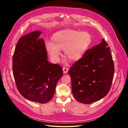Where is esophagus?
Returning a JSON list of instances; mask_svg holds the SVG:
<instances>
[{"label": "esophagus", "mask_w": 128, "mask_h": 128, "mask_svg": "<svg viewBox=\"0 0 128 128\" xmlns=\"http://www.w3.org/2000/svg\"><path fill=\"white\" fill-rule=\"evenodd\" d=\"M63 71L64 73H66L68 71V69L66 67H63Z\"/></svg>", "instance_id": "1"}]
</instances>
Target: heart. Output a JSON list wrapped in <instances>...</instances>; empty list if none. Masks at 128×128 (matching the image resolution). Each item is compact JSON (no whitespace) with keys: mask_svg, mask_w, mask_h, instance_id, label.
Masks as SVG:
<instances>
[{"mask_svg":"<svg viewBox=\"0 0 128 128\" xmlns=\"http://www.w3.org/2000/svg\"><path fill=\"white\" fill-rule=\"evenodd\" d=\"M52 42H47L46 49L51 60L54 63L59 60L60 50L70 60L76 62L84 55L92 42V36L85 31L64 30L57 32L52 37Z\"/></svg>","mask_w":128,"mask_h":128,"instance_id":"heart-1","label":"heart"}]
</instances>
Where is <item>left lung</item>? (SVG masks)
<instances>
[{
	"label": "left lung",
	"instance_id": "1",
	"mask_svg": "<svg viewBox=\"0 0 128 128\" xmlns=\"http://www.w3.org/2000/svg\"><path fill=\"white\" fill-rule=\"evenodd\" d=\"M72 92L80 102L89 104L104 97L110 91L114 74L112 54L102 39L100 44L88 49L70 68Z\"/></svg>",
	"mask_w": 128,
	"mask_h": 128
}]
</instances>
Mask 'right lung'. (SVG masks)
I'll return each mask as SVG.
<instances>
[{"instance_id": "right-lung-1", "label": "right lung", "mask_w": 128, "mask_h": 128, "mask_svg": "<svg viewBox=\"0 0 128 128\" xmlns=\"http://www.w3.org/2000/svg\"><path fill=\"white\" fill-rule=\"evenodd\" d=\"M40 31L20 38L13 57V72L18 91L27 100L44 104L55 94L57 82L63 76L60 66L49 63Z\"/></svg>"}]
</instances>
